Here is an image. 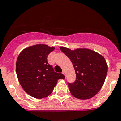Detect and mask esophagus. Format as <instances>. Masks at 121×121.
I'll return each instance as SVG.
<instances>
[{
	"label": "esophagus",
	"instance_id": "esophagus-1",
	"mask_svg": "<svg viewBox=\"0 0 121 121\" xmlns=\"http://www.w3.org/2000/svg\"><path fill=\"white\" fill-rule=\"evenodd\" d=\"M62 73H63V75H65V76L66 75V73H65V71H63Z\"/></svg>",
	"mask_w": 121,
	"mask_h": 121
}]
</instances>
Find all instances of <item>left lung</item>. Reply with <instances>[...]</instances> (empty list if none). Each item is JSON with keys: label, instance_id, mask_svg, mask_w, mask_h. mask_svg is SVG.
<instances>
[{"label": "left lung", "instance_id": "left-lung-1", "mask_svg": "<svg viewBox=\"0 0 121 121\" xmlns=\"http://www.w3.org/2000/svg\"><path fill=\"white\" fill-rule=\"evenodd\" d=\"M61 51L70 58L74 67L76 80L69 83L71 94L78 99L93 97L101 89L107 73V65L101 54L88 49L71 50L60 47Z\"/></svg>", "mask_w": 121, "mask_h": 121}]
</instances>
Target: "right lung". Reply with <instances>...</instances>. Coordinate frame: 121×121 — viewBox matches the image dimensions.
<instances>
[{
    "label": "right lung",
    "instance_id": "obj_1",
    "mask_svg": "<svg viewBox=\"0 0 121 121\" xmlns=\"http://www.w3.org/2000/svg\"><path fill=\"white\" fill-rule=\"evenodd\" d=\"M54 47L37 44L28 47L20 52L16 65L17 79L26 93L41 99L53 91L58 79H64L62 73L55 72L48 62V56Z\"/></svg>",
    "mask_w": 121,
    "mask_h": 121
}]
</instances>
